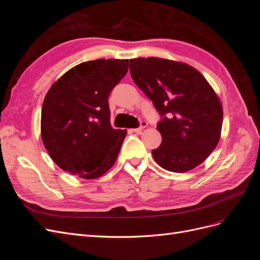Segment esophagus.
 Instances as JSON below:
<instances>
[{"label":"esophagus","mask_w":260,"mask_h":260,"mask_svg":"<svg viewBox=\"0 0 260 260\" xmlns=\"http://www.w3.org/2000/svg\"><path fill=\"white\" fill-rule=\"evenodd\" d=\"M146 127H147V122H146V121H141L140 127H139V128H136V129H132V131L136 132V133H141V132H142V130H143L144 128H146Z\"/></svg>","instance_id":"obj_1"}]
</instances>
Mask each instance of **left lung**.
<instances>
[{
	"label": "left lung",
	"mask_w": 260,
	"mask_h": 260,
	"mask_svg": "<svg viewBox=\"0 0 260 260\" xmlns=\"http://www.w3.org/2000/svg\"><path fill=\"white\" fill-rule=\"evenodd\" d=\"M133 81L161 116L162 141L152 154L160 167L185 172L216 148L222 127V106L204 76L192 66L158 57L130 59Z\"/></svg>",
	"instance_id": "8db88e82"
}]
</instances>
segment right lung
Returning a JSON list of instances; mask_svg holds the SVG:
<instances>
[{
	"label": "right lung",
	"mask_w": 260,
	"mask_h": 260,
	"mask_svg": "<svg viewBox=\"0 0 260 260\" xmlns=\"http://www.w3.org/2000/svg\"><path fill=\"white\" fill-rule=\"evenodd\" d=\"M128 67V59L81 62L46 93L41 137L51 158L62 170L96 179L113 167L127 131L111 125L108 96Z\"/></svg>",
	"instance_id": "right-lung-1"
}]
</instances>
